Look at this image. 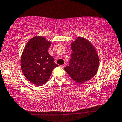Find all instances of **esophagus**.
<instances>
[{"mask_svg":"<svg viewBox=\"0 0 122 122\" xmlns=\"http://www.w3.org/2000/svg\"><path fill=\"white\" fill-rule=\"evenodd\" d=\"M65 66H65V65H61V66H60V67H61V68H63L65 67Z\"/></svg>","mask_w":122,"mask_h":122,"instance_id":"1","label":"esophagus"}]
</instances>
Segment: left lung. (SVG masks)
<instances>
[{"label":"left lung","instance_id":"8db88e82","mask_svg":"<svg viewBox=\"0 0 122 122\" xmlns=\"http://www.w3.org/2000/svg\"><path fill=\"white\" fill-rule=\"evenodd\" d=\"M71 59L69 66L64 68L74 81L82 84L96 75L99 67V56L94 45L88 39L78 36L71 43Z\"/></svg>","mask_w":122,"mask_h":122}]
</instances>
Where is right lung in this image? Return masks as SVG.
Returning <instances> with one entry per match:
<instances>
[{
    "instance_id": "obj_1",
    "label": "right lung",
    "mask_w": 122,
    "mask_h": 122,
    "mask_svg": "<svg viewBox=\"0 0 122 122\" xmlns=\"http://www.w3.org/2000/svg\"><path fill=\"white\" fill-rule=\"evenodd\" d=\"M51 42L44 36L30 39L21 56V68L25 77L32 83L41 86L48 81L53 70L58 65L48 53Z\"/></svg>"
}]
</instances>
